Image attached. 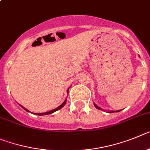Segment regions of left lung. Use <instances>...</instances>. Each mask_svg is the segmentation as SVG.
Returning a JSON list of instances; mask_svg holds the SVG:
<instances>
[{"mask_svg": "<svg viewBox=\"0 0 150 150\" xmlns=\"http://www.w3.org/2000/svg\"><path fill=\"white\" fill-rule=\"evenodd\" d=\"M93 105H94V106H95V107H96V108H97V109H98V110H102V108H100V107H98V105H96V104H95V103H93ZM120 110H116V112H120ZM107 112H108V113H114V112H115V111H114V110H110V111H107Z\"/></svg>", "mask_w": 150, "mask_h": 150, "instance_id": "left-lung-1", "label": "left lung"}]
</instances>
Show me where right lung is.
I'll list each match as a JSON object with an SVG mask.
<instances>
[{"mask_svg":"<svg viewBox=\"0 0 150 150\" xmlns=\"http://www.w3.org/2000/svg\"><path fill=\"white\" fill-rule=\"evenodd\" d=\"M69 88H68V90H67V93H69ZM66 103H67V98H66L65 100H64V102H63V103H62L61 105H60V106H58V107L56 108L53 109V110H50V111H48V112H45V113H33V114H34V115H38V116H43V115H48V114H53V113H54L55 111H57V110H60V109H61L62 108H63V106H64V105H66ZM20 106H21V107L22 108L25 109V110H26V111L30 112L29 110H28V109H26V108H25L23 107L22 105H20ZM32 114H33V113H32Z\"/></svg>","mask_w":150,"mask_h":150,"instance_id":"right-lung-1","label":"right lung"}]
</instances>
